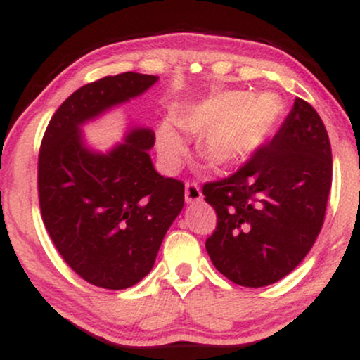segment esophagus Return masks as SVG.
Here are the masks:
<instances>
[{
    "instance_id": "34e87169",
    "label": "esophagus",
    "mask_w": 360,
    "mask_h": 360,
    "mask_svg": "<svg viewBox=\"0 0 360 360\" xmlns=\"http://www.w3.org/2000/svg\"><path fill=\"white\" fill-rule=\"evenodd\" d=\"M184 198L186 203H198V201L203 200V194H201V189L198 188V184L188 183L184 189Z\"/></svg>"
}]
</instances>
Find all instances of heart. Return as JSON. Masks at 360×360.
Instances as JSON below:
<instances>
[{
    "label": "heart",
    "instance_id": "1",
    "mask_svg": "<svg viewBox=\"0 0 360 360\" xmlns=\"http://www.w3.org/2000/svg\"><path fill=\"white\" fill-rule=\"evenodd\" d=\"M283 106L272 93L247 96L242 91H221L166 118L157 127V152L166 171L183 162L188 134H203L201 150L218 167L243 162L267 142L278 127Z\"/></svg>",
    "mask_w": 360,
    "mask_h": 360
}]
</instances>
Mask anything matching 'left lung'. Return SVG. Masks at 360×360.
<instances>
[{"label": "left lung", "mask_w": 360, "mask_h": 360, "mask_svg": "<svg viewBox=\"0 0 360 360\" xmlns=\"http://www.w3.org/2000/svg\"><path fill=\"white\" fill-rule=\"evenodd\" d=\"M332 148L315 108L296 98L269 143L235 174L203 186L217 212L213 266L245 288L278 283L307 257L325 220Z\"/></svg>", "instance_id": "1"}]
</instances>
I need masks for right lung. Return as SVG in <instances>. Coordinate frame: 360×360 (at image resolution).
I'll return each instance as SVG.
<instances>
[{"label": "right lung", "mask_w": 360, "mask_h": 360, "mask_svg": "<svg viewBox=\"0 0 360 360\" xmlns=\"http://www.w3.org/2000/svg\"><path fill=\"white\" fill-rule=\"evenodd\" d=\"M157 81L123 72L82 86L53 113L40 147L45 229L69 267L98 288L127 289L146 278L184 206V184L160 176L148 155L152 128L130 127L108 152L89 147L81 130Z\"/></svg>", "instance_id": "obj_1"}]
</instances>
